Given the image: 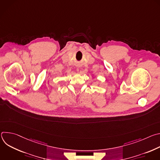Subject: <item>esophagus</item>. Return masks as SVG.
I'll use <instances>...</instances> for the list:
<instances>
[{"label": "esophagus", "instance_id": "1", "mask_svg": "<svg viewBox=\"0 0 160 160\" xmlns=\"http://www.w3.org/2000/svg\"><path fill=\"white\" fill-rule=\"evenodd\" d=\"M77 70H78V69H77Z\"/></svg>", "mask_w": 160, "mask_h": 160}]
</instances>
